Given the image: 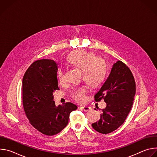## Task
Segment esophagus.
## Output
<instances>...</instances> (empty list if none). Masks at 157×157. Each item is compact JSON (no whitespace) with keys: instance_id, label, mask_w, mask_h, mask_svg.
Returning <instances> with one entry per match:
<instances>
[{"instance_id":"esophagus-1","label":"esophagus","mask_w":157,"mask_h":157,"mask_svg":"<svg viewBox=\"0 0 157 157\" xmlns=\"http://www.w3.org/2000/svg\"><path fill=\"white\" fill-rule=\"evenodd\" d=\"M81 108L83 109L84 111L85 112H87V111H89L91 109V107H89V106H83V107H81Z\"/></svg>"}]
</instances>
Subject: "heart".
I'll list each match as a JSON object with an SVG mask.
<instances>
[{
	"label": "heart",
	"instance_id": "heart-1",
	"mask_svg": "<svg viewBox=\"0 0 157 157\" xmlns=\"http://www.w3.org/2000/svg\"><path fill=\"white\" fill-rule=\"evenodd\" d=\"M66 60L72 66L82 70V78L89 86L98 87L103 82L107 72V66L102 58L96 57L92 52L79 50L70 53ZM57 75L59 82H63L64 76L62 69L58 70ZM87 92L86 87H80L73 92L71 97L78 102H83L86 99Z\"/></svg>",
	"mask_w": 157,
	"mask_h": 157
}]
</instances>
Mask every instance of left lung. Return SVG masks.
Listing matches in <instances>:
<instances>
[{
	"label": "left lung",
	"mask_w": 157,
	"mask_h": 157,
	"mask_svg": "<svg viewBox=\"0 0 157 157\" xmlns=\"http://www.w3.org/2000/svg\"><path fill=\"white\" fill-rule=\"evenodd\" d=\"M135 95L136 82L131 71L125 64L117 61L94 96L96 102L103 99L107 105L102 109L99 121L92 124L93 128L103 134L118 128L129 114Z\"/></svg>",
	"instance_id": "1"
}]
</instances>
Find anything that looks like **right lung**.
<instances>
[{
  "label": "right lung",
  "instance_id": "obj_1",
  "mask_svg": "<svg viewBox=\"0 0 157 157\" xmlns=\"http://www.w3.org/2000/svg\"><path fill=\"white\" fill-rule=\"evenodd\" d=\"M58 66L52 59L33 62L22 80V101L32 125L47 136L60 132L68 123L70 114L78 107L66 102L56 106L53 93L59 90Z\"/></svg>",
  "mask_w": 157,
  "mask_h": 157
}]
</instances>
